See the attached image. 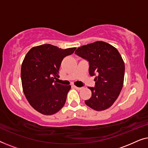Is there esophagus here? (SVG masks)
I'll return each mask as SVG.
<instances>
[{
	"label": "esophagus",
	"instance_id": "esophagus-1",
	"mask_svg": "<svg viewBox=\"0 0 148 148\" xmlns=\"http://www.w3.org/2000/svg\"><path fill=\"white\" fill-rule=\"evenodd\" d=\"M73 87L75 89H76L77 90H81L82 89V88H79V87H77L75 86H73Z\"/></svg>",
	"mask_w": 148,
	"mask_h": 148
}]
</instances>
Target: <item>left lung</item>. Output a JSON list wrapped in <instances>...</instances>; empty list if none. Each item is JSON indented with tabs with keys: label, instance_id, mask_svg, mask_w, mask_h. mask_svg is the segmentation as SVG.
Segmentation results:
<instances>
[{
	"label": "left lung",
	"instance_id": "8db88e82",
	"mask_svg": "<svg viewBox=\"0 0 148 148\" xmlns=\"http://www.w3.org/2000/svg\"><path fill=\"white\" fill-rule=\"evenodd\" d=\"M77 55L89 62V73L96 76L95 87H89L92 96L85 100L87 106L97 111L110 108L118 98L124 82L125 63L116 48L97 41L78 48Z\"/></svg>",
	"mask_w": 148,
	"mask_h": 148
}]
</instances>
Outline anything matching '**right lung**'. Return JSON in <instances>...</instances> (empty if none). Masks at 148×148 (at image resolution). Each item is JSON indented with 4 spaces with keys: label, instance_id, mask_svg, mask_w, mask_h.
Here are the masks:
<instances>
[{
    "label": "right lung",
    "instance_id": "right-lung-1",
    "mask_svg": "<svg viewBox=\"0 0 148 148\" xmlns=\"http://www.w3.org/2000/svg\"><path fill=\"white\" fill-rule=\"evenodd\" d=\"M76 48L62 49L51 44L33 47L21 64V77L23 93L29 104L42 114L52 115L65 104L71 86L59 84L61 62Z\"/></svg>",
    "mask_w": 148,
    "mask_h": 148
}]
</instances>
